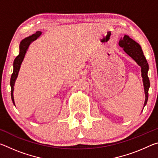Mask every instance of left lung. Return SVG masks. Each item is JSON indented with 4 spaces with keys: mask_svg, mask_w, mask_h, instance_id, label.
<instances>
[{
    "mask_svg": "<svg viewBox=\"0 0 158 158\" xmlns=\"http://www.w3.org/2000/svg\"><path fill=\"white\" fill-rule=\"evenodd\" d=\"M119 46L123 48L125 53L136 61L139 65L141 68V77L143 78V83L145 92V102L143 106L146 105L148 98V89L150 87V81L148 77V64L144 56L142 49L137 42L133 40L130 37L125 35L123 38H121L119 41Z\"/></svg>",
    "mask_w": 158,
    "mask_h": 158,
    "instance_id": "obj_1",
    "label": "left lung"
}]
</instances>
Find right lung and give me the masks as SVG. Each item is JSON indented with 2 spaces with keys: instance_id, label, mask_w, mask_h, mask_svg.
Instances as JSON below:
<instances>
[{
  "instance_id": "1",
  "label": "right lung",
  "mask_w": 158,
  "mask_h": 158,
  "mask_svg": "<svg viewBox=\"0 0 158 158\" xmlns=\"http://www.w3.org/2000/svg\"><path fill=\"white\" fill-rule=\"evenodd\" d=\"M42 33L40 31H37L35 33L33 34L32 35L28 36L26 37L23 40H21L19 44V53L17 56V57L15 58L14 60V63H13V73L12 74L11 79H10V86H11V98L12 102L15 105V100H14V95H13V91H14V85L16 79L17 78L19 71L21 63H22V61L24 58L25 54L27 50L28 49L29 45L31 44V42L35 40L36 39L38 38V37L41 35Z\"/></svg>"
}]
</instances>
